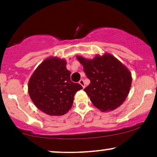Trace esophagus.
Wrapping results in <instances>:
<instances>
[{"label": "esophagus", "mask_w": 157, "mask_h": 157, "mask_svg": "<svg viewBox=\"0 0 157 157\" xmlns=\"http://www.w3.org/2000/svg\"><path fill=\"white\" fill-rule=\"evenodd\" d=\"M79 83H80L81 86H82V88H85V82H84L83 80H80V81H79Z\"/></svg>", "instance_id": "esophagus-1"}]
</instances>
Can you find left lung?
I'll use <instances>...</instances> for the list:
<instances>
[{
    "mask_svg": "<svg viewBox=\"0 0 157 157\" xmlns=\"http://www.w3.org/2000/svg\"><path fill=\"white\" fill-rule=\"evenodd\" d=\"M91 82L84 91L93 105L101 111L116 109L125 100L132 77L129 70L116 57L105 53L92 60L77 56Z\"/></svg>",
    "mask_w": 157,
    "mask_h": 157,
    "instance_id": "1",
    "label": "left lung"
}]
</instances>
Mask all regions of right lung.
Segmentation results:
<instances>
[{
  "instance_id": "right-lung-1",
  "label": "right lung",
  "mask_w": 157,
  "mask_h": 157,
  "mask_svg": "<svg viewBox=\"0 0 157 157\" xmlns=\"http://www.w3.org/2000/svg\"><path fill=\"white\" fill-rule=\"evenodd\" d=\"M66 61L48 57L43 61L30 77L29 94L39 110L50 116H60L68 111L75 93L82 87L71 82Z\"/></svg>"
}]
</instances>
